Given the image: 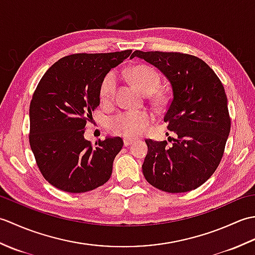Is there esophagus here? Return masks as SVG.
Segmentation results:
<instances>
[{
	"instance_id": "esophagus-1",
	"label": "esophagus",
	"mask_w": 255,
	"mask_h": 255,
	"mask_svg": "<svg viewBox=\"0 0 255 255\" xmlns=\"http://www.w3.org/2000/svg\"><path fill=\"white\" fill-rule=\"evenodd\" d=\"M132 143H133V140L129 139V138H125L124 139V145H125V147H128V145H130Z\"/></svg>"
}]
</instances>
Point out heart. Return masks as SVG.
<instances>
[{"label": "heart", "instance_id": "1", "mask_svg": "<svg viewBox=\"0 0 255 255\" xmlns=\"http://www.w3.org/2000/svg\"><path fill=\"white\" fill-rule=\"evenodd\" d=\"M129 77L132 83L145 95L153 94L158 91L161 82L158 71L147 64H139L131 68L129 71ZM117 89L118 75L116 71L112 70L102 80L100 88L102 102L105 104L113 103L116 97ZM152 121V115L145 111H126L113 116L110 121V127L114 133L132 139L140 137L147 131Z\"/></svg>", "mask_w": 255, "mask_h": 255}]
</instances>
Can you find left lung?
I'll return each instance as SVG.
<instances>
[{"label":"left lung","mask_w":255,"mask_h":255,"mask_svg":"<svg viewBox=\"0 0 255 255\" xmlns=\"http://www.w3.org/2000/svg\"><path fill=\"white\" fill-rule=\"evenodd\" d=\"M169 80L172 99L165 112L173 143L147 139L142 164L145 180L166 193L199 187L217 170L225 152L231 119L224 85L207 63L182 52L133 51Z\"/></svg>","instance_id":"1"}]
</instances>
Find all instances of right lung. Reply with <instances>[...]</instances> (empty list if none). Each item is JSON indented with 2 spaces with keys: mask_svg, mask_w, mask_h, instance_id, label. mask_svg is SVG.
<instances>
[{
  "mask_svg": "<svg viewBox=\"0 0 255 255\" xmlns=\"http://www.w3.org/2000/svg\"><path fill=\"white\" fill-rule=\"evenodd\" d=\"M131 51L74 53L42 75L29 106V144L38 169L52 186L85 193L110 180L122 138L100 139L93 145L84 131L100 105L103 78Z\"/></svg>",
  "mask_w": 255,
  "mask_h": 255,
  "instance_id": "add662e5",
  "label": "right lung"
}]
</instances>
